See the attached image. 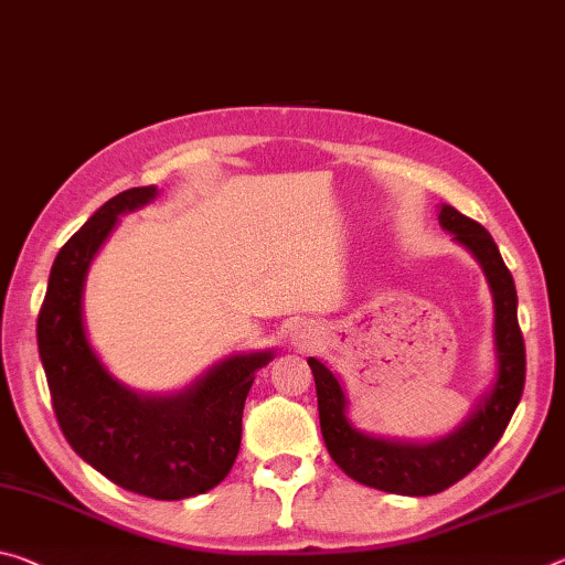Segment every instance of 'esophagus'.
Segmentation results:
<instances>
[{
    "label": "esophagus",
    "mask_w": 565,
    "mask_h": 565,
    "mask_svg": "<svg viewBox=\"0 0 565 565\" xmlns=\"http://www.w3.org/2000/svg\"><path fill=\"white\" fill-rule=\"evenodd\" d=\"M289 342L297 349H307L317 342V329H311V324H297L289 331Z\"/></svg>",
    "instance_id": "esophagus-1"
}]
</instances>
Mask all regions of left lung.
Instances as JSON below:
<instances>
[{"instance_id":"1","label":"left lung","mask_w":565,"mask_h":565,"mask_svg":"<svg viewBox=\"0 0 565 565\" xmlns=\"http://www.w3.org/2000/svg\"><path fill=\"white\" fill-rule=\"evenodd\" d=\"M437 221L447 234H452V241L470 250L492 294L495 380L482 392L470 415L452 433L429 443L362 433L349 419V399L342 380L315 356L307 360L315 372L319 425L331 460L362 486L397 492V495H435L476 470L505 433L525 382V344L518 327V294L495 241L478 221L462 216L447 203L440 205Z\"/></svg>"}]
</instances>
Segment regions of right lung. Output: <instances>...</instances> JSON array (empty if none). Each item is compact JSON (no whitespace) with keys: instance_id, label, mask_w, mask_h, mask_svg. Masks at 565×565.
<instances>
[{"instance_id":"obj_1","label":"right lung","mask_w":565,"mask_h":565,"mask_svg":"<svg viewBox=\"0 0 565 565\" xmlns=\"http://www.w3.org/2000/svg\"><path fill=\"white\" fill-rule=\"evenodd\" d=\"M156 195V185L118 193L60 248L40 309L38 347L57 423L79 458L138 495L183 500L216 488L234 468L248 390L274 352L231 354L170 395L130 390L100 362L85 329L89 264L122 213Z\"/></svg>"}]
</instances>
